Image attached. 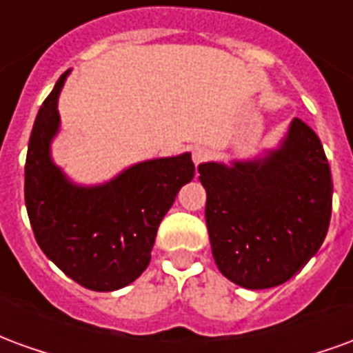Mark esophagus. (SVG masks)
<instances>
[{
	"label": "esophagus",
	"mask_w": 353,
	"mask_h": 353,
	"mask_svg": "<svg viewBox=\"0 0 353 353\" xmlns=\"http://www.w3.org/2000/svg\"><path fill=\"white\" fill-rule=\"evenodd\" d=\"M210 159V149L204 145H199L192 149V162L199 166V164H202L204 161H208Z\"/></svg>",
	"instance_id": "obj_1"
}]
</instances>
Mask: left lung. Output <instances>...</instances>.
Listing matches in <instances>:
<instances>
[{
    "instance_id": "1",
    "label": "left lung",
    "mask_w": 353,
    "mask_h": 353,
    "mask_svg": "<svg viewBox=\"0 0 353 353\" xmlns=\"http://www.w3.org/2000/svg\"><path fill=\"white\" fill-rule=\"evenodd\" d=\"M206 225L217 268L245 289L293 278L325 240L333 179L318 134L293 119L278 149L253 161L204 162Z\"/></svg>"
}]
</instances>
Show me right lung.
Here are the masks:
<instances>
[{
    "label": "right lung",
    "mask_w": 353,
    "mask_h": 353,
    "mask_svg": "<svg viewBox=\"0 0 353 353\" xmlns=\"http://www.w3.org/2000/svg\"><path fill=\"white\" fill-rule=\"evenodd\" d=\"M68 73L43 101L32 128L24 166L28 217L43 253L65 276L92 291H115L147 268L162 217L194 177V164L191 153H183L138 162L108 183L70 181L50 159Z\"/></svg>",
    "instance_id": "obj_1"
}]
</instances>
